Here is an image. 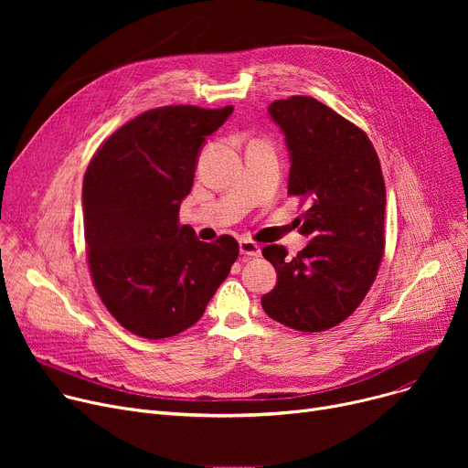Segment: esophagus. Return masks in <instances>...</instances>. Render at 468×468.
<instances>
[{"instance_id":"obj_1","label":"esophagus","mask_w":468,"mask_h":468,"mask_svg":"<svg viewBox=\"0 0 468 468\" xmlns=\"http://www.w3.org/2000/svg\"><path fill=\"white\" fill-rule=\"evenodd\" d=\"M239 250H240L242 256H247V258H258L261 254L260 244H256L254 240H240Z\"/></svg>"}]
</instances>
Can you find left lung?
Returning a JSON list of instances; mask_svg holds the SVG:
<instances>
[{
    "label": "left lung",
    "mask_w": 468,
    "mask_h": 468,
    "mask_svg": "<svg viewBox=\"0 0 468 468\" xmlns=\"http://www.w3.org/2000/svg\"><path fill=\"white\" fill-rule=\"evenodd\" d=\"M267 112L290 154L288 195L309 205L300 233L311 240L293 258L279 244L261 250L277 271L261 307L288 328L324 332L360 305L383 258L379 157L364 131L311 96L275 101Z\"/></svg>",
    "instance_id": "obj_1"
}]
</instances>
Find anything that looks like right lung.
Listing matches in <instances>:
<instances>
[{
	"label": "right lung",
	"instance_id": "1",
	"mask_svg": "<svg viewBox=\"0 0 468 468\" xmlns=\"http://www.w3.org/2000/svg\"><path fill=\"white\" fill-rule=\"evenodd\" d=\"M233 106H165L117 129L90 159L83 224L90 277L115 321L145 339L176 335L203 316L239 242L178 224L197 159Z\"/></svg>",
	"mask_w": 468,
	"mask_h": 468
}]
</instances>
